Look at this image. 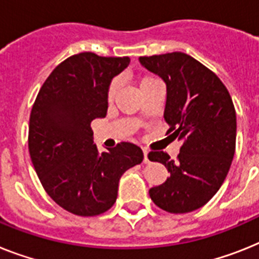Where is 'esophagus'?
I'll return each mask as SVG.
<instances>
[{
    "label": "esophagus",
    "instance_id": "obj_1",
    "mask_svg": "<svg viewBox=\"0 0 259 259\" xmlns=\"http://www.w3.org/2000/svg\"><path fill=\"white\" fill-rule=\"evenodd\" d=\"M147 155H149V151H147L146 149H143V162H145V163H149L150 162L149 156H147Z\"/></svg>",
    "mask_w": 259,
    "mask_h": 259
}]
</instances>
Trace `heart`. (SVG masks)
Wrapping results in <instances>:
<instances>
[{
	"label": "heart",
	"mask_w": 259,
	"mask_h": 259,
	"mask_svg": "<svg viewBox=\"0 0 259 259\" xmlns=\"http://www.w3.org/2000/svg\"><path fill=\"white\" fill-rule=\"evenodd\" d=\"M151 80H154V79H151V77H145V79L142 80V82H141V84H145V82L151 81ZM117 89H118V82H117V81H113V82H112V85L109 87V92H108V97H109V100H112L113 97L116 96Z\"/></svg>",
	"instance_id": "b5f03b06"
}]
</instances>
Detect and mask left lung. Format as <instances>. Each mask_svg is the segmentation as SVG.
<instances>
[{
	"label": "left lung",
	"instance_id": "1",
	"mask_svg": "<svg viewBox=\"0 0 259 259\" xmlns=\"http://www.w3.org/2000/svg\"><path fill=\"white\" fill-rule=\"evenodd\" d=\"M140 63L166 84L163 117L182 142L177 160L164 151L149 154L170 172L150 188V197L170 213L192 212L214 196L229 172L237 134L233 101L210 69L183 52L141 56Z\"/></svg>",
	"mask_w": 259,
	"mask_h": 259
}]
</instances>
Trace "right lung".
I'll return each instance as SVG.
<instances>
[{
  "label": "right lung",
  "mask_w": 259,
  "mask_h": 259,
  "mask_svg": "<svg viewBox=\"0 0 259 259\" xmlns=\"http://www.w3.org/2000/svg\"><path fill=\"white\" fill-rule=\"evenodd\" d=\"M130 59L81 52L47 77L32 105L29 151L49 196L77 216H96L112 207L122 174L140 164L142 150L121 142L100 154L91 122L104 118L113 77Z\"/></svg>",
  "instance_id": "1"
}]
</instances>
